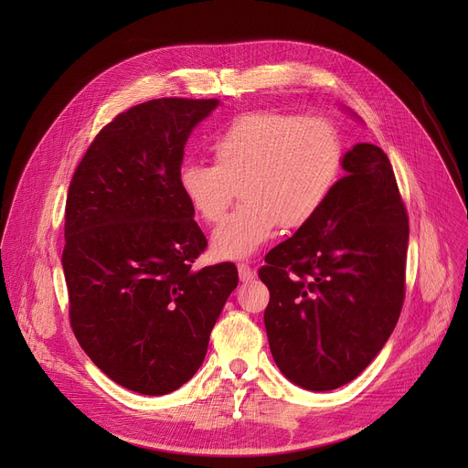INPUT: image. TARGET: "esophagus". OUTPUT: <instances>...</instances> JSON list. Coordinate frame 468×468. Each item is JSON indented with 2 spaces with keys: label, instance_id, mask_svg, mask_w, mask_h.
I'll return each mask as SVG.
<instances>
[{
  "label": "esophagus",
  "instance_id": "34e87169",
  "mask_svg": "<svg viewBox=\"0 0 468 468\" xmlns=\"http://www.w3.org/2000/svg\"><path fill=\"white\" fill-rule=\"evenodd\" d=\"M239 279L242 281V282H252L254 281V277H256V273L252 271V267L249 265V263H239Z\"/></svg>",
  "mask_w": 468,
  "mask_h": 468
}]
</instances>
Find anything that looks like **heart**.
<instances>
[{
    "mask_svg": "<svg viewBox=\"0 0 468 468\" xmlns=\"http://www.w3.org/2000/svg\"><path fill=\"white\" fill-rule=\"evenodd\" d=\"M210 154L214 166L180 168L178 187L207 224H218L240 193L242 205L214 231L212 254L244 260L279 226L302 228L318 214L339 178L346 145L324 117L254 112L235 117Z\"/></svg>",
    "mask_w": 468,
    "mask_h": 468,
    "instance_id": "b5f03b06",
    "label": "heart"
}]
</instances>
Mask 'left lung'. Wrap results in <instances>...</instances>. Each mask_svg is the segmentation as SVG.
<instances>
[{
  "label": "left lung",
  "mask_w": 468,
  "mask_h": 468,
  "mask_svg": "<svg viewBox=\"0 0 468 468\" xmlns=\"http://www.w3.org/2000/svg\"><path fill=\"white\" fill-rule=\"evenodd\" d=\"M341 166L324 207L260 269L269 349L284 378L316 392L364 372L404 303L410 228L390 161L362 142Z\"/></svg>",
  "instance_id": "1"
}]
</instances>
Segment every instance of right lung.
Here are the masks:
<instances>
[{"label": "right lung", "instance_id": "1", "mask_svg": "<svg viewBox=\"0 0 468 468\" xmlns=\"http://www.w3.org/2000/svg\"><path fill=\"white\" fill-rule=\"evenodd\" d=\"M219 101L157 98L96 134L66 199L62 269L81 349L147 397L199 370L237 288L233 263L193 269L207 239L178 187L184 145Z\"/></svg>", "mask_w": 468, "mask_h": 468}]
</instances>
